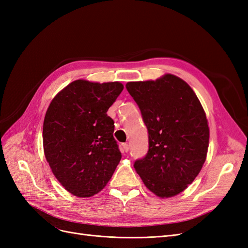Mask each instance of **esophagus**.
Segmentation results:
<instances>
[{"label": "esophagus", "mask_w": 248, "mask_h": 248, "mask_svg": "<svg viewBox=\"0 0 248 248\" xmlns=\"http://www.w3.org/2000/svg\"><path fill=\"white\" fill-rule=\"evenodd\" d=\"M122 152L123 153H127L128 152V150H129V146H128V144H122Z\"/></svg>", "instance_id": "1"}]
</instances>
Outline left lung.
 I'll list each match as a JSON object with an SVG mask.
<instances>
[{
	"label": "left lung",
	"instance_id": "1",
	"mask_svg": "<svg viewBox=\"0 0 248 248\" xmlns=\"http://www.w3.org/2000/svg\"><path fill=\"white\" fill-rule=\"evenodd\" d=\"M126 89L139 106L149 134L148 152L133 167L156 196L174 197L192 183L206 160L205 111L192 89L172 74L127 82Z\"/></svg>",
	"mask_w": 248,
	"mask_h": 248
}]
</instances>
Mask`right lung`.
Masks as SVG:
<instances>
[{
	"mask_svg": "<svg viewBox=\"0 0 248 248\" xmlns=\"http://www.w3.org/2000/svg\"><path fill=\"white\" fill-rule=\"evenodd\" d=\"M123 85L74 80L51 100L43 122L46 158L58 181L79 198L108 184L121 160L108 110Z\"/></svg>",
	"mask_w": 248,
	"mask_h": 248,
	"instance_id": "obj_1",
	"label": "right lung"
}]
</instances>
